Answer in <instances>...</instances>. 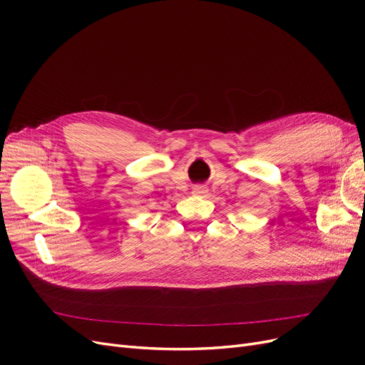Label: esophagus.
Segmentation results:
<instances>
[{
	"label": "esophagus",
	"mask_w": 365,
	"mask_h": 365,
	"mask_svg": "<svg viewBox=\"0 0 365 365\" xmlns=\"http://www.w3.org/2000/svg\"><path fill=\"white\" fill-rule=\"evenodd\" d=\"M193 193L195 195H204V193H207V190H205V187H202V185H196L193 189Z\"/></svg>",
	"instance_id": "obj_1"
}]
</instances>
